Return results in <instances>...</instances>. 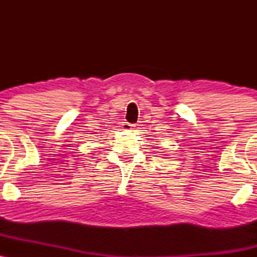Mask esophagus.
I'll use <instances>...</instances> for the list:
<instances>
[{"instance_id": "esophagus-1", "label": "esophagus", "mask_w": 257, "mask_h": 257, "mask_svg": "<svg viewBox=\"0 0 257 257\" xmlns=\"http://www.w3.org/2000/svg\"><path fill=\"white\" fill-rule=\"evenodd\" d=\"M133 124H131V123H128V122H124V124H123V128L125 129V131H131V129H133Z\"/></svg>"}]
</instances>
